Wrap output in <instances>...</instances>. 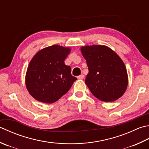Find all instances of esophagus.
Returning a JSON list of instances; mask_svg holds the SVG:
<instances>
[{"label": "esophagus", "instance_id": "1", "mask_svg": "<svg viewBox=\"0 0 149 149\" xmlns=\"http://www.w3.org/2000/svg\"><path fill=\"white\" fill-rule=\"evenodd\" d=\"M77 78L79 79H82L84 78V75L83 74H81L80 75H79V76H77Z\"/></svg>", "mask_w": 149, "mask_h": 149}]
</instances>
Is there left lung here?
<instances>
[{
  "mask_svg": "<svg viewBox=\"0 0 149 149\" xmlns=\"http://www.w3.org/2000/svg\"><path fill=\"white\" fill-rule=\"evenodd\" d=\"M88 73L85 83L95 97L104 102L115 101L126 91L129 77L120 57L105 45L82 46Z\"/></svg>",
  "mask_w": 149,
  "mask_h": 149,
  "instance_id": "left-lung-1",
  "label": "left lung"
}]
</instances>
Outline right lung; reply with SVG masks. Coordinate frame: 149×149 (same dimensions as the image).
Instances as JSON below:
<instances>
[{
	"instance_id": "1",
	"label": "right lung",
	"mask_w": 149,
	"mask_h": 149,
	"mask_svg": "<svg viewBox=\"0 0 149 149\" xmlns=\"http://www.w3.org/2000/svg\"><path fill=\"white\" fill-rule=\"evenodd\" d=\"M71 48L58 45L44 48L35 54L26 73L25 84L35 100L44 103L59 100L77 79L65 60Z\"/></svg>"
}]
</instances>
